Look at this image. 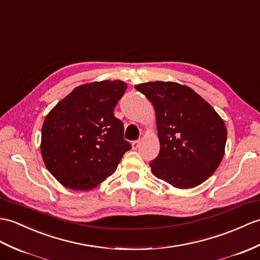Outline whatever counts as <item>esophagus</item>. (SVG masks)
<instances>
[{"label": "esophagus", "instance_id": "34e87169", "mask_svg": "<svg viewBox=\"0 0 260 260\" xmlns=\"http://www.w3.org/2000/svg\"><path fill=\"white\" fill-rule=\"evenodd\" d=\"M140 145H141V141H134L132 143V147L134 149H137L138 147H140Z\"/></svg>", "mask_w": 260, "mask_h": 260}]
</instances>
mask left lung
Returning a JSON list of instances; mask_svg holds the SVG:
<instances>
[{
  "label": "left lung",
  "instance_id": "1",
  "mask_svg": "<svg viewBox=\"0 0 260 260\" xmlns=\"http://www.w3.org/2000/svg\"><path fill=\"white\" fill-rule=\"evenodd\" d=\"M156 113L159 154L149 162L156 177L177 188L204 183L219 166L227 129L214 108L188 86L148 82L135 86Z\"/></svg>",
  "mask_w": 260,
  "mask_h": 260
}]
</instances>
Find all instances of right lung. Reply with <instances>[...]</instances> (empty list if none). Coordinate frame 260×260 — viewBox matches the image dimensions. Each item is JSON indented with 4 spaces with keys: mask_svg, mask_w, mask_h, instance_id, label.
Returning a JSON list of instances; mask_svg holds the SVG:
<instances>
[{
    "mask_svg": "<svg viewBox=\"0 0 260 260\" xmlns=\"http://www.w3.org/2000/svg\"><path fill=\"white\" fill-rule=\"evenodd\" d=\"M126 88L122 81L84 84L48 113L42 127V157L63 186L94 188L114 174L131 149L122 120L114 115Z\"/></svg>",
    "mask_w": 260,
    "mask_h": 260,
    "instance_id": "add662e5",
    "label": "right lung"
}]
</instances>
